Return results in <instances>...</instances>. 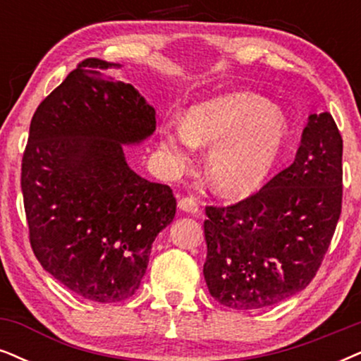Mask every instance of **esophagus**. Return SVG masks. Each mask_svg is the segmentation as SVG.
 <instances>
[{
  "label": "esophagus",
  "instance_id": "34e87169",
  "mask_svg": "<svg viewBox=\"0 0 361 361\" xmlns=\"http://www.w3.org/2000/svg\"><path fill=\"white\" fill-rule=\"evenodd\" d=\"M178 207L183 209L186 213H198L200 212V202L196 198H191V196H183L178 202Z\"/></svg>",
  "mask_w": 361,
  "mask_h": 361
}]
</instances>
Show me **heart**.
Here are the masks:
<instances>
[{
	"label": "heart",
	"instance_id": "1",
	"mask_svg": "<svg viewBox=\"0 0 361 361\" xmlns=\"http://www.w3.org/2000/svg\"><path fill=\"white\" fill-rule=\"evenodd\" d=\"M290 136V123L276 104L248 91H233L190 108L185 123L166 121L161 148L168 161L183 168L196 145L209 147L207 175L212 188L240 198L262 188L271 176Z\"/></svg>",
	"mask_w": 361,
	"mask_h": 361
}]
</instances>
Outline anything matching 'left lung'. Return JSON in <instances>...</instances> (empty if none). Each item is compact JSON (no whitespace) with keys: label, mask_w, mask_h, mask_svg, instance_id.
<instances>
[{"label":"left lung","mask_w":361,"mask_h":361,"mask_svg":"<svg viewBox=\"0 0 361 361\" xmlns=\"http://www.w3.org/2000/svg\"><path fill=\"white\" fill-rule=\"evenodd\" d=\"M341 154L330 113L310 115L288 168L238 203L207 207L203 275L218 303L258 310L307 288L341 213Z\"/></svg>","instance_id":"1"}]
</instances>
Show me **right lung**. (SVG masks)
<instances>
[{
	"mask_svg": "<svg viewBox=\"0 0 361 361\" xmlns=\"http://www.w3.org/2000/svg\"><path fill=\"white\" fill-rule=\"evenodd\" d=\"M116 66L78 63L36 108L21 163L36 259L98 303L135 295L154 238L176 213L170 186L128 166L123 145L147 140L157 118L133 86L109 75Z\"/></svg>",
	"mask_w": 361,
	"mask_h": 361,
	"instance_id": "add662e5",
	"label": "right lung"
}]
</instances>
